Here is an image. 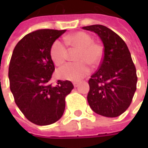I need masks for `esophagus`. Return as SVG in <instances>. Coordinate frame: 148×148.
<instances>
[{
  "label": "esophagus",
  "instance_id": "34e87169",
  "mask_svg": "<svg viewBox=\"0 0 148 148\" xmlns=\"http://www.w3.org/2000/svg\"><path fill=\"white\" fill-rule=\"evenodd\" d=\"M73 84H74V87H77V86H78V83H77V82H74V83H73Z\"/></svg>",
  "mask_w": 148,
  "mask_h": 148
}]
</instances>
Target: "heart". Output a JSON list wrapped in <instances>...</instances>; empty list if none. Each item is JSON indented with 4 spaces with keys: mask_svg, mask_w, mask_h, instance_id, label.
<instances>
[{
    "mask_svg": "<svg viewBox=\"0 0 148 148\" xmlns=\"http://www.w3.org/2000/svg\"><path fill=\"white\" fill-rule=\"evenodd\" d=\"M66 44L71 48L79 49L77 62H70L58 69L57 75L64 80L79 81L90 72L89 64L97 66L101 61L102 47L93 42V37L85 32H77L64 37ZM50 55L56 66L63 64L67 59L68 50L64 42L56 39L51 46Z\"/></svg>",
    "mask_w": 148,
    "mask_h": 148,
    "instance_id": "1",
    "label": "heart"
}]
</instances>
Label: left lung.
<instances>
[{
    "instance_id": "1",
    "label": "left lung",
    "mask_w": 148,
    "mask_h": 148,
    "mask_svg": "<svg viewBox=\"0 0 148 148\" xmlns=\"http://www.w3.org/2000/svg\"><path fill=\"white\" fill-rule=\"evenodd\" d=\"M97 33L104 44L98 70L89 80L87 101L96 113L116 117L126 111L136 90V66L127 46L109 27L95 24L82 27Z\"/></svg>"
}]
</instances>
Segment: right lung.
Segmentation results:
<instances>
[{
  "mask_svg": "<svg viewBox=\"0 0 148 148\" xmlns=\"http://www.w3.org/2000/svg\"><path fill=\"white\" fill-rule=\"evenodd\" d=\"M66 30L40 29L26 35L15 47L8 67L10 90L18 108L37 125L58 121L66 97L74 89L71 81L51 83L55 65L50 55L53 42Z\"/></svg>",
  "mask_w": 148,
  "mask_h": 148,
  "instance_id": "obj_1",
  "label": "right lung"
}]
</instances>
